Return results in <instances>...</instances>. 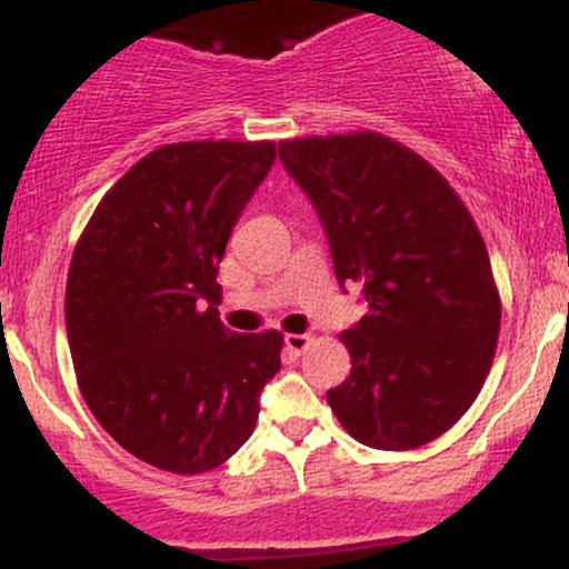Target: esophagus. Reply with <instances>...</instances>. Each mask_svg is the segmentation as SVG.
Wrapping results in <instances>:
<instances>
[{
	"mask_svg": "<svg viewBox=\"0 0 569 569\" xmlns=\"http://www.w3.org/2000/svg\"><path fill=\"white\" fill-rule=\"evenodd\" d=\"M310 345H312L310 335H286V348H289L293 356H302Z\"/></svg>",
	"mask_w": 569,
	"mask_h": 569,
	"instance_id": "1",
	"label": "esophagus"
}]
</instances>
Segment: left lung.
<instances>
[{"mask_svg": "<svg viewBox=\"0 0 569 569\" xmlns=\"http://www.w3.org/2000/svg\"><path fill=\"white\" fill-rule=\"evenodd\" d=\"M316 206L342 286L369 312L339 339L350 377L326 393L356 441L388 452L439 439L479 396L500 335V293L479 227L449 181L382 133L278 143Z\"/></svg>", "mask_w": 569, "mask_h": 569, "instance_id": "left-lung-1", "label": "left lung"}]
</instances>
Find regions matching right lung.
Segmentation results:
<instances>
[{"label":"right lung","mask_w":569,"mask_h":569,"mask_svg":"<svg viewBox=\"0 0 569 569\" xmlns=\"http://www.w3.org/2000/svg\"><path fill=\"white\" fill-rule=\"evenodd\" d=\"M276 141H179L136 162L77 240L67 335L84 403L149 466L206 473L253 433L283 335H234L217 283Z\"/></svg>","instance_id":"right-lung-1"}]
</instances>
